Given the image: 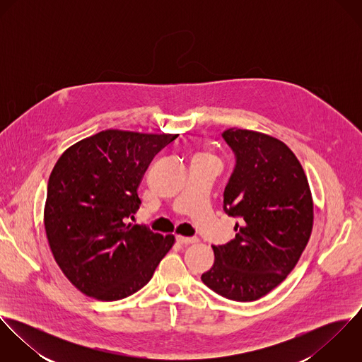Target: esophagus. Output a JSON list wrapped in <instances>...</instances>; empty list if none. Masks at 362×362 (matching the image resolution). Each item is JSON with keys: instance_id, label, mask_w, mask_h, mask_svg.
<instances>
[{"instance_id": "esophagus-1", "label": "esophagus", "mask_w": 362, "mask_h": 362, "mask_svg": "<svg viewBox=\"0 0 362 362\" xmlns=\"http://www.w3.org/2000/svg\"><path fill=\"white\" fill-rule=\"evenodd\" d=\"M177 243H180V244H182V245H191V244L198 243V238H194V237H184V235H177Z\"/></svg>"}]
</instances>
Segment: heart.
<instances>
[{
    "label": "heart",
    "mask_w": 362,
    "mask_h": 362,
    "mask_svg": "<svg viewBox=\"0 0 362 362\" xmlns=\"http://www.w3.org/2000/svg\"><path fill=\"white\" fill-rule=\"evenodd\" d=\"M201 157H206V158H213V156L210 155V153H204V155L201 156Z\"/></svg>",
    "instance_id": "b5f03b06"
}]
</instances>
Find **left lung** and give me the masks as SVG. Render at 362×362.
Listing matches in <instances>:
<instances>
[{
    "instance_id": "obj_1",
    "label": "left lung",
    "mask_w": 362,
    "mask_h": 362,
    "mask_svg": "<svg viewBox=\"0 0 362 362\" xmlns=\"http://www.w3.org/2000/svg\"><path fill=\"white\" fill-rule=\"evenodd\" d=\"M223 138L237 157L224 210L240 217V224L233 241L211 245L214 263L201 279L214 293L248 303L270 293L296 267L310 241L313 201L304 168L284 142L235 128Z\"/></svg>"
}]
</instances>
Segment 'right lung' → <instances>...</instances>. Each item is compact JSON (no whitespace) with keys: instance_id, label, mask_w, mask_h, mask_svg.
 Masks as SVG:
<instances>
[{"instance_id":"add662e5","label":"right lung","mask_w":362,"mask_h":362,"mask_svg":"<svg viewBox=\"0 0 362 362\" xmlns=\"http://www.w3.org/2000/svg\"><path fill=\"white\" fill-rule=\"evenodd\" d=\"M178 134L105 129L69 146L47 187L45 228L65 277L99 301L141 290L175 243L145 226L127 223L141 199L151 161Z\"/></svg>"}]
</instances>
